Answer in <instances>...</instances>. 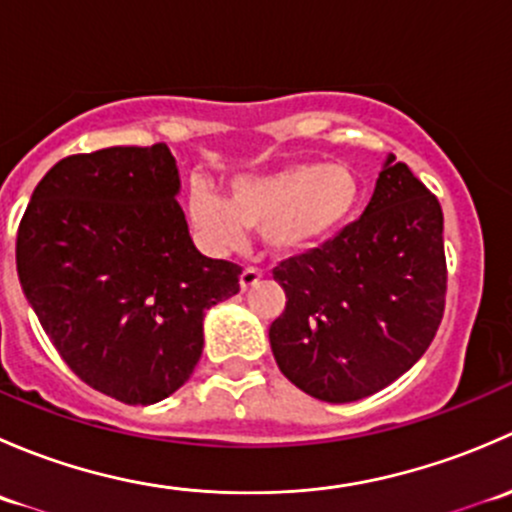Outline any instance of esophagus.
<instances>
[{
  "mask_svg": "<svg viewBox=\"0 0 512 512\" xmlns=\"http://www.w3.org/2000/svg\"><path fill=\"white\" fill-rule=\"evenodd\" d=\"M260 280H262L260 272L252 270V267H247V270H242V275H240V289L242 292H247V289L255 287Z\"/></svg>",
  "mask_w": 512,
  "mask_h": 512,
  "instance_id": "34e87169",
  "label": "esophagus"
}]
</instances>
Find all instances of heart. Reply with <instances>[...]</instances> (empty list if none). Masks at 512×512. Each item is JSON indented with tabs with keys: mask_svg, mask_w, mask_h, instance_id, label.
<instances>
[{
	"mask_svg": "<svg viewBox=\"0 0 512 512\" xmlns=\"http://www.w3.org/2000/svg\"><path fill=\"white\" fill-rule=\"evenodd\" d=\"M361 200L364 188L354 168L304 160L232 180L230 198L195 180L188 215L200 240L215 252L237 250L250 230H260L272 255L294 257L342 235Z\"/></svg>",
	"mask_w": 512,
	"mask_h": 512,
	"instance_id": "obj_1",
	"label": "heart"
}]
</instances>
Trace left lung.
Masks as SVG:
<instances>
[{
    "instance_id": "left-lung-1",
    "label": "left lung",
    "mask_w": 512,
    "mask_h": 512,
    "mask_svg": "<svg viewBox=\"0 0 512 512\" xmlns=\"http://www.w3.org/2000/svg\"><path fill=\"white\" fill-rule=\"evenodd\" d=\"M272 275L287 297L270 324L282 374L327 404L366 399L436 337L446 302L441 205L409 165L386 156L361 218Z\"/></svg>"
}]
</instances>
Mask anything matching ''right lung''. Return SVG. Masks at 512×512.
Returning <instances> with one entry per match:
<instances>
[{"label":"right lung","instance_id":"obj_1","mask_svg":"<svg viewBox=\"0 0 512 512\" xmlns=\"http://www.w3.org/2000/svg\"><path fill=\"white\" fill-rule=\"evenodd\" d=\"M165 143L69 156L36 185L17 235L24 297L69 369L111 399H168L203 354L205 312L240 292L178 205Z\"/></svg>","mask_w":512,"mask_h":512}]
</instances>
